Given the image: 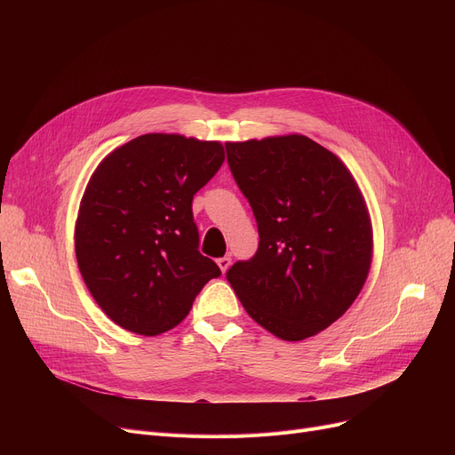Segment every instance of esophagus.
I'll return each mask as SVG.
<instances>
[{
    "label": "esophagus",
    "mask_w": 455,
    "mask_h": 455,
    "mask_svg": "<svg viewBox=\"0 0 455 455\" xmlns=\"http://www.w3.org/2000/svg\"><path fill=\"white\" fill-rule=\"evenodd\" d=\"M230 264H232V259L228 258V256H223V258H218V266H220V269L223 271V273H227L228 271V267H230Z\"/></svg>",
    "instance_id": "1"
}]
</instances>
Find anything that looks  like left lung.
Returning <instances> with one entry per match:
<instances>
[{
    "mask_svg": "<svg viewBox=\"0 0 455 455\" xmlns=\"http://www.w3.org/2000/svg\"><path fill=\"white\" fill-rule=\"evenodd\" d=\"M258 225V251L227 271L247 314L283 341L338 321L360 295L372 254L362 191L343 162L300 134L225 143Z\"/></svg>",
    "mask_w": 455,
    "mask_h": 455,
    "instance_id": "left-lung-1",
    "label": "left lung"
}]
</instances>
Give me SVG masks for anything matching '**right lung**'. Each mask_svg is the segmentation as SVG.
Here are the masks:
<instances>
[{"label":"right lung","instance_id":"right-lung-1","mask_svg":"<svg viewBox=\"0 0 455 455\" xmlns=\"http://www.w3.org/2000/svg\"><path fill=\"white\" fill-rule=\"evenodd\" d=\"M225 160L220 141L143 134L93 172L76 223L77 264L103 312L140 336L177 326L221 269L199 252L191 212Z\"/></svg>","mask_w":455,"mask_h":455}]
</instances>
